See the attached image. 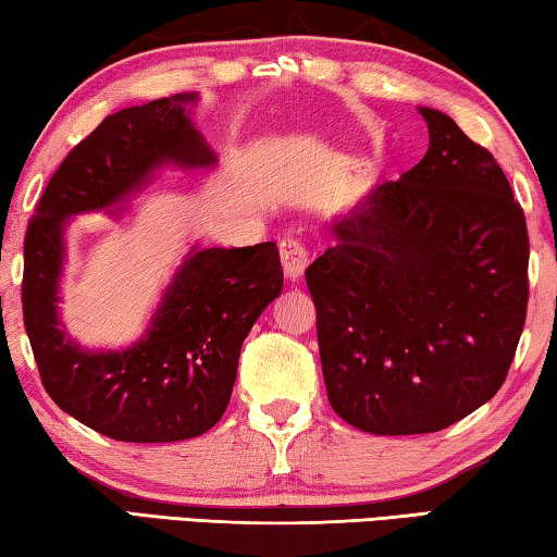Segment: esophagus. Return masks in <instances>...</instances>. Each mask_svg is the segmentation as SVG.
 I'll return each instance as SVG.
<instances>
[{
  "label": "esophagus",
  "mask_w": 557,
  "mask_h": 557,
  "mask_svg": "<svg viewBox=\"0 0 557 557\" xmlns=\"http://www.w3.org/2000/svg\"><path fill=\"white\" fill-rule=\"evenodd\" d=\"M280 260L282 268H285V275L289 280H299L301 272L309 265V250L301 240L285 238L280 243Z\"/></svg>",
  "instance_id": "obj_1"
}]
</instances>
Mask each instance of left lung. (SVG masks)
<instances>
[{"instance_id": "8db88e82", "label": "left lung", "mask_w": 557, "mask_h": 557, "mask_svg": "<svg viewBox=\"0 0 557 557\" xmlns=\"http://www.w3.org/2000/svg\"><path fill=\"white\" fill-rule=\"evenodd\" d=\"M430 147L334 221L307 268L326 395L371 435L455 425L506 381L528 307V231L502 166L449 115Z\"/></svg>"}]
</instances>
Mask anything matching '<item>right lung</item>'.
I'll return each instance as SVG.
<instances>
[{
  "label": "right lung",
  "mask_w": 557,
  "mask_h": 557,
  "mask_svg": "<svg viewBox=\"0 0 557 557\" xmlns=\"http://www.w3.org/2000/svg\"><path fill=\"white\" fill-rule=\"evenodd\" d=\"M196 100L178 92L108 115L55 169L26 228L24 326L44 388L63 412L120 442H178L211 430L228 408L245 336L282 292L275 243L194 245L137 344L86 351L61 329L69 219L110 213L164 164H215L188 110Z\"/></svg>",
  "instance_id": "1"
}]
</instances>
